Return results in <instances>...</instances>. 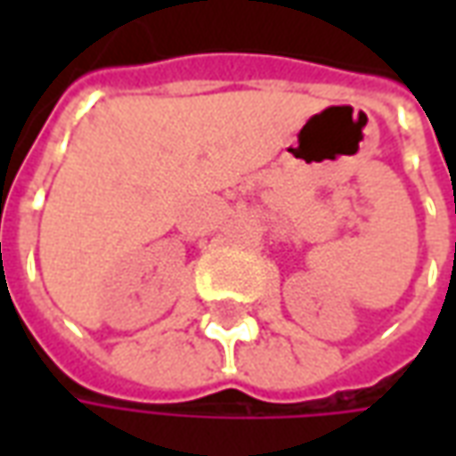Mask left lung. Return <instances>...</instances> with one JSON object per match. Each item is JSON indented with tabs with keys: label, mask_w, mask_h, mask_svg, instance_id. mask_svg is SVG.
Returning <instances> with one entry per match:
<instances>
[{
	"label": "left lung",
	"mask_w": 456,
	"mask_h": 456,
	"mask_svg": "<svg viewBox=\"0 0 456 456\" xmlns=\"http://www.w3.org/2000/svg\"><path fill=\"white\" fill-rule=\"evenodd\" d=\"M454 258H456V241H454Z\"/></svg>",
	"instance_id": "8db88e82"
}]
</instances>
